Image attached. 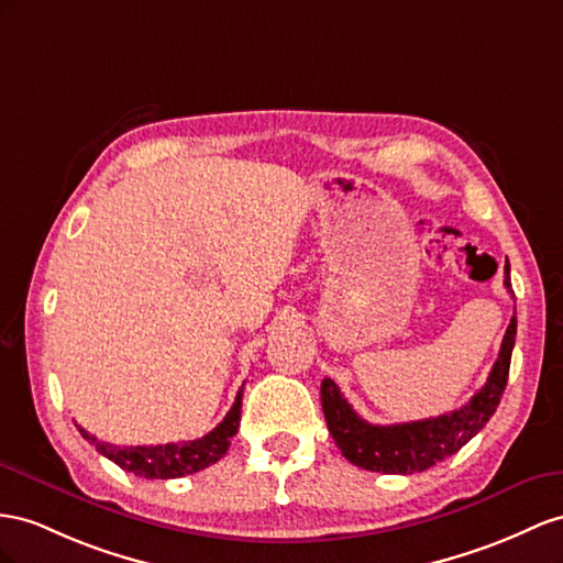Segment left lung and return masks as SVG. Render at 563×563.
<instances>
[{
	"label": "left lung",
	"instance_id": "left-lung-1",
	"mask_svg": "<svg viewBox=\"0 0 563 563\" xmlns=\"http://www.w3.org/2000/svg\"><path fill=\"white\" fill-rule=\"evenodd\" d=\"M504 287L511 290L509 264L504 266ZM516 342V316L511 319L507 333L501 340L497 362L489 371L487 383L475 393L464 407L435 416V419L395 423V426H373L358 416L350 401L342 397L340 387L323 378L321 383V405L330 435L344 459L354 466L376 471V473H416L435 466L438 461L456 454L471 438L478 435L485 423L493 419L499 407L509 378L511 352Z\"/></svg>",
	"mask_w": 563,
	"mask_h": 563
}]
</instances>
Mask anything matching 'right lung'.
<instances>
[{
    "label": "right lung",
    "instance_id": "1",
    "mask_svg": "<svg viewBox=\"0 0 563 563\" xmlns=\"http://www.w3.org/2000/svg\"><path fill=\"white\" fill-rule=\"evenodd\" d=\"M240 409H242V387L238 390L235 405L230 407L225 419L216 426L209 435L190 440V442H170V444H150V446H119L109 442H99L88 430L80 428V435L95 444L99 454L111 459L113 464L121 466L128 473H135L140 478L150 481H168L183 478V475L197 473L216 464L230 446V440L235 438L240 428Z\"/></svg>",
    "mask_w": 563,
    "mask_h": 563
}]
</instances>
